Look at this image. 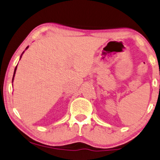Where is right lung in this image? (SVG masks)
<instances>
[{
    "label": "right lung",
    "instance_id": "obj_1",
    "mask_svg": "<svg viewBox=\"0 0 160 160\" xmlns=\"http://www.w3.org/2000/svg\"><path fill=\"white\" fill-rule=\"evenodd\" d=\"M28 48V46L27 47V48H25V50H27V49ZM24 52H25V51H23V52H22V54H21V55H20V59H21V58H22V54H23V53H24ZM17 67H18V66H17V67H15V69H14V75H13V78H12V82H13V81H14V76H15V73H16V70H17Z\"/></svg>",
    "mask_w": 160,
    "mask_h": 160
}]
</instances>
